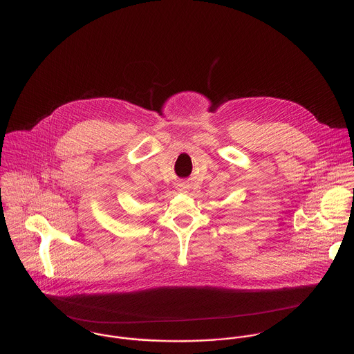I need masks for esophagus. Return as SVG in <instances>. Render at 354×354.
I'll use <instances>...</instances> for the list:
<instances>
[{
  "mask_svg": "<svg viewBox=\"0 0 354 354\" xmlns=\"http://www.w3.org/2000/svg\"><path fill=\"white\" fill-rule=\"evenodd\" d=\"M178 188H180V191H185V189H187V185H185V184H180Z\"/></svg>",
  "mask_w": 354,
  "mask_h": 354,
  "instance_id": "34e87169",
  "label": "esophagus"
}]
</instances>
